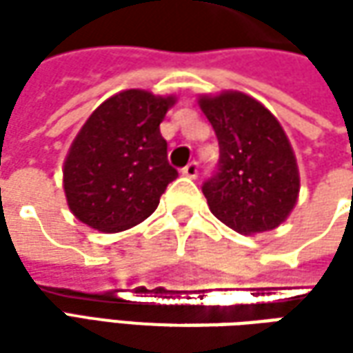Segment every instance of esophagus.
<instances>
[{
	"instance_id": "esophagus-1",
	"label": "esophagus",
	"mask_w": 353,
	"mask_h": 353,
	"mask_svg": "<svg viewBox=\"0 0 353 353\" xmlns=\"http://www.w3.org/2000/svg\"><path fill=\"white\" fill-rule=\"evenodd\" d=\"M184 176H188V179H196L198 176V163L196 161H192V163H188L186 167L183 169Z\"/></svg>"
}]
</instances>
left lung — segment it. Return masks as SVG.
<instances>
[{"instance_id":"1","label":"left lung","mask_w":353,"mask_h":353,"mask_svg":"<svg viewBox=\"0 0 353 353\" xmlns=\"http://www.w3.org/2000/svg\"><path fill=\"white\" fill-rule=\"evenodd\" d=\"M198 105L220 145L218 172L202 186L210 212L243 236L279 228L296 204L301 176L277 117L243 92L200 96Z\"/></svg>"}]
</instances>
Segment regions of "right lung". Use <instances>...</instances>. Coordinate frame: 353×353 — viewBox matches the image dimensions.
Masks as SVG:
<instances>
[{
    "instance_id": "right-lung-1",
    "label": "right lung",
    "mask_w": 353,
    "mask_h": 353,
    "mask_svg": "<svg viewBox=\"0 0 353 353\" xmlns=\"http://www.w3.org/2000/svg\"><path fill=\"white\" fill-rule=\"evenodd\" d=\"M174 102V96L123 90L86 119L62 169L68 208L82 224L116 234L157 210L179 176L159 129Z\"/></svg>"
}]
</instances>
